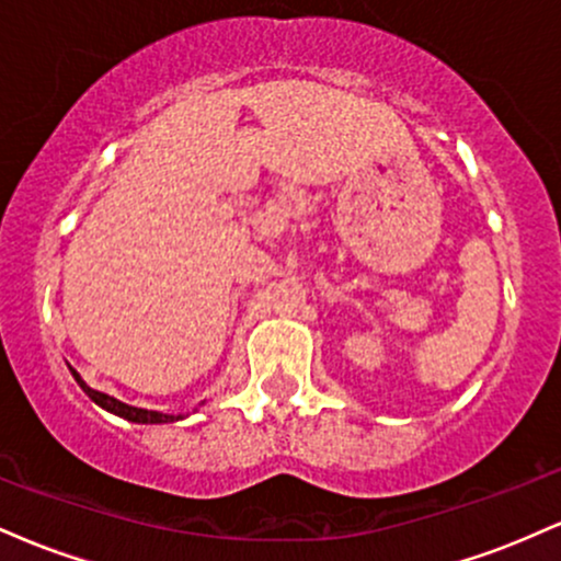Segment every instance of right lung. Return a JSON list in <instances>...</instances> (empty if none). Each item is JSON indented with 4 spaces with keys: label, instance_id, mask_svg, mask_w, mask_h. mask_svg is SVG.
I'll use <instances>...</instances> for the list:
<instances>
[{
    "label": "right lung",
    "instance_id": "right-lung-1",
    "mask_svg": "<svg viewBox=\"0 0 561 561\" xmlns=\"http://www.w3.org/2000/svg\"><path fill=\"white\" fill-rule=\"evenodd\" d=\"M68 369H70V366H68ZM70 375H73L76 382H79V388L87 392V396L92 398V401L100 405V409L111 411V414L121 416V420H128V422H134V424H169V422H179V420H184V416H190V411H186V414H163V411L137 409V405H128L124 401H118V398L105 396V392H100V390H92L87 382H83L81 375L76 369H70ZM199 405H203V403H199Z\"/></svg>",
    "mask_w": 561,
    "mask_h": 561
}]
</instances>
